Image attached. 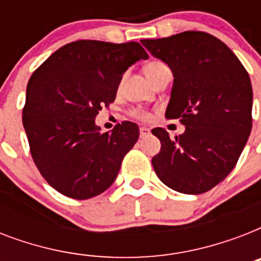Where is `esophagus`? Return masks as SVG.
Instances as JSON below:
<instances>
[{
	"mask_svg": "<svg viewBox=\"0 0 261 261\" xmlns=\"http://www.w3.org/2000/svg\"><path fill=\"white\" fill-rule=\"evenodd\" d=\"M150 134V130L147 128V127H141L139 128V135H141V138H145L147 135Z\"/></svg>",
	"mask_w": 261,
	"mask_h": 261,
	"instance_id": "34e87169",
	"label": "esophagus"
}]
</instances>
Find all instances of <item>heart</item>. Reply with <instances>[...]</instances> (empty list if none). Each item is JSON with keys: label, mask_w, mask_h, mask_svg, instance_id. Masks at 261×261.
<instances>
[{"label": "heart", "mask_w": 261, "mask_h": 261, "mask_svg": "<svg viewBox=\"0 0 261 261\" xmlns=\"http://www.w3.org/2000/svg\"><path fill=\"white\" fill-rule=\"evenodd\" d=\"M165 63L160 62V61H153V62L147 63L146 67H145V73H150V71L155 70V69H159V67L164 66ZM131 115L134 116V118L139 119V120H149L150 119V115L147 114V112H143V111H133Z\"/></svg>", "instance_id": "b5f03b06"}]
</instances>
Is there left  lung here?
<instances>
[{
    "instance_id": "left-lung-1",
    "label": "left lung",
    "mask_w": 261,
    "mask_h": 261,
    "mask_svg": "<svg viewBox=\"0 0 261 261\" xmlns=\"http://www.w3.org/2000/svg\"><path fill=\"white\" fill-rule=\"evenodd\" d=\"M141 43L171 67L174 80L165 116L186 126L174 139L165 128L151 130L161 142L153 168L177 192H207L233 171L251 134L249 74L225 43L202 31Z\"/></svg>"
}]
</instances>
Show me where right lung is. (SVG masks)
Returning <instances> with one entry per match:
<instances>
[{
	"label": "right lung",
	"instance_id": "add662e5",
	"mask_svg": "<svg viewBox=\"0 0 261 261\" xmlns=\"http://www.w3.org/2000/svg\"><path fill=\"white\" fill-rule=\"evenodd\" d=\"M147 57L137 42L77 40L32 73L22 126L35 165L54 190L85 200L112 186L139 127L122 122L100 133L94 118L115 101L123 73Z\"/></svg>",
	"mask_w": 261,
	"mask_h": 261
}]
</instances>
